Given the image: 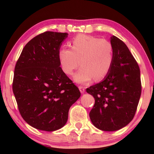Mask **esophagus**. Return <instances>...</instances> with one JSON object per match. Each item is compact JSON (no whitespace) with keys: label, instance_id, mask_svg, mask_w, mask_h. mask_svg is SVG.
I'll list each match as a JSON object with an SVG mask.
<instances>
[{"label":"esophagus","instance_id":"obj_1","mask_svg":"<svg viewBox=\"0 0 154 154\" xmlns=\"http://www.w3.org/2000/svg\"><path fill=\"white\" fill-rule=\"evenodd\" d=\"M79 90H80V92H81V94H83L84 92H85V88H84L83 86L80 85L79 87Z\"/></svg>","mask_w":154,"mask_h":154}]
</instances>
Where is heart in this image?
I'll list each match as a JSON object with an SVG mask.
<instances>
[{
	"label": "heart",
	"mask_w": 154,
	"mask_h": 154,
	"mask_svg": "<svg viewBox=\"0 0 154 154\" xmlns=\"http://www.w3.org/2000/svg\"><path fill=\"white\" fill-rule=\"evenodd\" d=\"M71 50L62 48L58 52L61 69L71 75L79 67L73 79L78 83H90L92 79L101 80L110 71L113 62V46L106 39L84 34L75 36L71 41Z\"/></svg>",
	"instance_id": "heart-1"
}]
</instances>
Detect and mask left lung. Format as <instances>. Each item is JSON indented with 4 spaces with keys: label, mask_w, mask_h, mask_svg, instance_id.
Returning a JSON list of instances; mask_svg holds the SVG:
<instances>
[{
    "label": "left lung",
    "mask_w": 154,
    "mask_h": 154,
    "mask_svg": "<svg viewBox=\"0 0 154 154\" xmlns=\"http://www.w3.org/2000/svg\"><path fill=\"white\" fill-rule=\"evenodd\" d=\"M113 62L102 81L90 86L86 92L94 97L90 112L92 123L103 131H116L133 119L142 92L140 70L127 45L115 35Z\"/></svg>",
    "instance_id": "obj_1"
}]
</instances>
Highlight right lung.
Masks as SVG:
<instances>
[{
	"label": "right lung",
	"mask_w": 154,
	"mask_h": 154,
	"mask_svg": "<svg viewBox=\"0 0 154 154\" xmlns=\"http://www.w3.org/2000/svg\"><path fill=\"white\" fill-rule=\"evenodd\" d=\"M67 33L45 31L24 46L16 63L12 90L19 111L29 125L54 131L68 120L79 88L63 72L58 52Z\"/></svg>",
	"instance_id": "add662e5"
}]
</instances>
